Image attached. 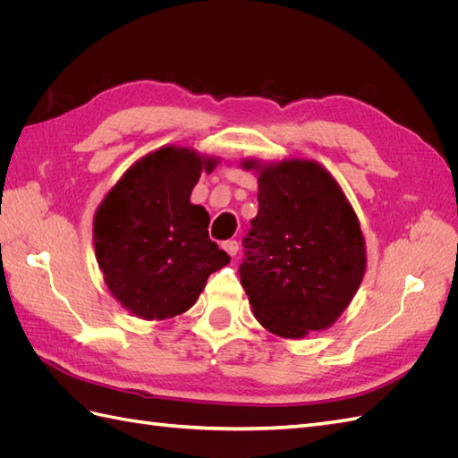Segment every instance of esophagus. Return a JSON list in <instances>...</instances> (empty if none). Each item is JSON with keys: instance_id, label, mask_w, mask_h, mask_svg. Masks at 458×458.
<instances>
[{"instance_id": "esophagus-1", "label": "esophagus", "mask_w": 458, "mask_h": 458, "mask_svg": "<svg viewBox=\"0 0 458 458\" xmlns=\"http://www.w3.org/2000/svg\"><path fill=\"white\" fill-rule=\"evenodd\" d=\"M221 246H224V250H225L231 258H234V256L239 254V242H237V241H225Z\"/></svg>"}]
</instances>
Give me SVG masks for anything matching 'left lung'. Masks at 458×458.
Returning <instances> with one entry per match:
<instances>
[{
	"instance_id": "left-lung-1",
	"label": "left lung",
	"mask_w": 458,
	"mask_h": 458,
	"mask_svg": "<svg viewBox=\"0 0 458 458\" xmlns=\"http://www.w3.org/2000/svg\"><path fill=\"white\" fill-rule=\"evenodd\" d=\"M258 172V216L244 237L241 283L261 327L283 338L328 328L363 281L359 219L321 164L244 160Z\"/></svg>"
}]
</instances>
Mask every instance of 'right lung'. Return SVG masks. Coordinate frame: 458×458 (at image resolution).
Here are the masks:
<instances>
[{"instance_id": "1", "label": "right lung", "mask_w": 458, "mask_h": 458, "mask_svg": "<svg viewBox=\"0 0 458 458\" xmlns=\"http://www.w3.org/2000/svg\"><path fill=\"white\" fill-rule=\"evenodd\" d=\"M216 165L192 148L162 147L137 160L97 208V263L133 315L164 321L185 313L208 276L231 261L208 237L210 216L191 204L200 174Z\"/></svg>"}]
</instances>
